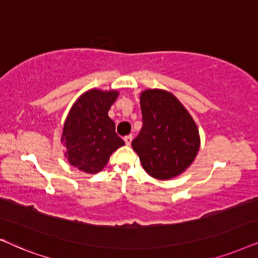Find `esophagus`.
Here are the masks:
<instances>
[{
    "mask_svg": "<svg viewBox=\"0 0 258 258\" xmlns=\"http://www.w3.org/2000/svg\"><path fill=\"white\" fill-rule=\"evenodd\" d=\"M132 139H133V136H132V135H128V136L123 137V140H125L126 145H131V143H132Z\"/></svg>",
    "mask_w": 258,
    "mask_h": 258,
    "instance_id": "1",
    "label": "esophagus"
}]
</instances>
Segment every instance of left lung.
<instances>
[{"mask_svg": "<svg viewBox=\"0 0 258 258\" xmlns=\"http://www.w3.org/2000/svg\"><path fill=\"white\" fill-rule=\"evenodd\" d=\"M143 127L132 142L144 170L166 180L179 176L197 156L201 139L195 120L180 101L163 89L140 94Z\"/></svg>", "mask_w": 258, "mask_h": 258, "instance_id": "8db88e82", "label": "left lung"}]
</instances>
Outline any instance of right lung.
I'll list each match as a JSON object with an SVG mask.
<instances>
[{
  "mask_svg": "<svg viewBox=\"0 0 258 258\" xmlns=\"http://www.w3.org/2000/svg\"><path fill=\"white\" fill-rule=\"evenodd\" d=\"M118 95V91L89 89L75 101L61 137L64 156L72 166L86 173H97L106 166L111 154L125 145L108 116Z\"/></svg>",
  "mask_w": 258,
  "mask_h": 258,
  "instance_id": "obj_1",
  "label": "right lung"
}]
</instances>
